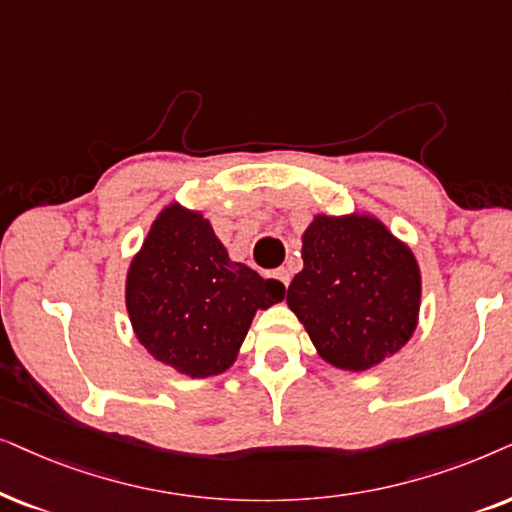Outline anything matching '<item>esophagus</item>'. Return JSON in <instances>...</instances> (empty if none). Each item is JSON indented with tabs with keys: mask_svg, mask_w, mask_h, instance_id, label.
Masks as SVG:
<instances>
[{
	"mask_svg": "<svg viewBox=\"0 0 512 512\" xmlns=\"http://www.w3.org/2000/svg\"><path fill=\"white\" fill-rule=\"evenodd\" d=\"M274 276L278 278V281H281V283L285 285V288H288V285H290V271H288V269H285V267L276 269V271H274Z\"/></svg>",
	"mask_w": 512,
	"mask_h": 512,
	"instance_id": "1",
	"label": "esophagus"
}]
</instances>
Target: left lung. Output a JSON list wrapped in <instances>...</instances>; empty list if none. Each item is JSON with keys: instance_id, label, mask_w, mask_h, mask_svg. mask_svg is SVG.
Wrapping results in <instances>:
<instances>
[{"instance_id": "obj_1", "label": "left lung", "mask_w": 512, "mask_h": 512, "mask_svg": "<svg viewBox=\"0 0 512 512\" xmlns=\"http://www.w3.org/2000/svg\"><path fill=\"white\" fill-rule=\"evenodd\" d=\"M302 243L304 269L292 278L288 306L320 358L363 372L407 344L421 302L407 245L367 215H318Z\"/></svg>"}]
</instances>
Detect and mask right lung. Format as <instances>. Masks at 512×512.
<instances>
[{"mask_svg":"<svg viewBox=\"0 0 512 512\" xmlns=\"http://www.w3.org/2000/svg\"><path fill=\"white\" fill-rule=\"evenodd\" d=\"M285 297L227 250L201 213L168 206L128 269L126 306L140 344L192 379L231 367L257 309Z\"/></svg>","mask_w":512,"mask_h":512,"instance_id":"add662e5","label":"right lung"}]
</instances>
